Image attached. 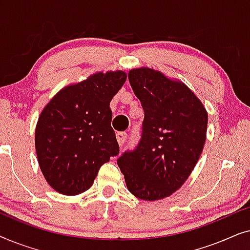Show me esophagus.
<instances>
[{"label":"esophagus","mask_w":250,"mask_h":250,"mask_svg":"<svg viewBox=\"0 0 250 250\" xmlns=\"http://www.w3.org/2000/svg\"><path fill=\"white\" fill-rule=\"evenodd\" d=\"M116 138H117V141L119 143V146H123L126 141V139H127V133L126 132H118L117 134H116Z\"/></svg>","instance_id":"1"}]
</instances>
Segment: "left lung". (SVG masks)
I'll list each match as a JSON object with an SVG mask.
<instances>
[{
  "mask_svg": "<svg viewBox=\"0 0 250 250\" xmlns=\"http://www.w3.org/2000/svg\"><path fill=\"white\" fill-rule=\"evenodd\" d=\"M145 111L141 139L117 159L129 192L143 200L166 198L182 187L206 141L208 115L192 91L150 68L128 73Z\"/></svg>",
  "mask_w": 250,
  "mask_h": 250,
  "instance_id": "1",
  "label": "left lung"
}]
</instances>
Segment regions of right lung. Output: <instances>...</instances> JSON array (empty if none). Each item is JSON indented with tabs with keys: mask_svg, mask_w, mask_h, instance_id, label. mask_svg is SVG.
<instances>
[{
	"mask_svg": "<svg viewBox=\"0 0 250 250\" xmlns=\"http://www.w3.org/2000/svg\"><path fill=\"white\" fill-rule=\"evenodd\" d=\"M125 81L121 70L94 74L62 88L41 112L36 155L58 192L74 196L88 190L100 167L119 153L109 104Z\"/></svg>",
	"mask_w": 250,
	"mask_h": 250,
	"instance_id": "add662e5",
	"label": "right lung"
}]
</instances>
